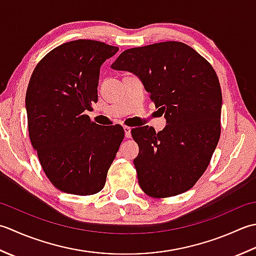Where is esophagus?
Wrapping results in <instances>:
<instances>
[{
	"label": "esophagus",
	"mask_w": 256,
	"mask_h": 256,
	"mask_svg": "<svg viewBox=\"0 0 256 256\" xmlns=\"http://www.w3.org/2000/svg\"><path fill=\"white\" fill-rule=\"evenodd\" d=\"M124 137H126V138L132 137V128L124 126Z\"/></svg>",
	"instance_id": "1"
}]
</instances>
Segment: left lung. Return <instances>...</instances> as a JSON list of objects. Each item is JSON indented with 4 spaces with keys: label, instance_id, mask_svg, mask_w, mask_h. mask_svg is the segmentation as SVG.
Returning <instances> with one entry per match:
<instances>
[{
    "label": "left lung",
    "instance_id": "1",
    "mask_svg": "<svg viewBox=\"0 0 256 256\" xmlns=\"http://www.w3.org/2000/svg\"><path fill=\"white\" fill-rule=\"evenodd\" d=\"M112 68L137 76L166 120L159 132L149 126L132 130L140 188L154 198L191 189L220 139L222 92L213 67L190 46L162 42L122 52Z\"/></svg>",
    "mask_w": 256,
    "mask_h": 256
}]
</instances>
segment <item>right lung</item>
Wrapping results in <instances>:
<instances>
[{
	"mask_svg": "<svg viewBox=\"0 0 256 256\" xmlns=\"http://www.w3.org/2000/svg\"><path fill=\"white\" fill-rule=\"evenodd\" d=\"M118 50L97 40L67 42L30 76L25 97L30 142L50 181L66 194L100 191L124 139L120 124L100 126L86 114L97 102L100 66Z\"/></svg>",
	"mask_w": 256,
	"mask_h": 256,
	"instance_id": "1",
	"label": "right lung"
}]
</instances>
